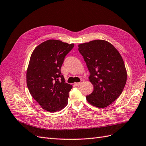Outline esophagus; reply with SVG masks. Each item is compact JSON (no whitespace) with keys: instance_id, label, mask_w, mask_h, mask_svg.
I'll list each match as a JSON object with an SVG mask.
<instances>
[{"instance_id":"obj_1","label":"esophagus","mask_w":146,"mask_h":146,"mask_svg":"<svg viewBox=\"0 0 146 146\" xmlns=\"http://www.w3.org/2000/svg\"><path fill=\"white\" fill-rule=\"evenodd\" d=\"M83 83V80H82L81 81H80V82H78V83H74V85H76V86H79V85H82V84Z\"/></svg>"}]
</instances>
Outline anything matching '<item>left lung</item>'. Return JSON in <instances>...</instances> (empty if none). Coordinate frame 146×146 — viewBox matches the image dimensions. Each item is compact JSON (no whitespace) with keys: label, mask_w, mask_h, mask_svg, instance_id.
<instances>
[{"label":"left lung","mask_w":146,"mask_h":146,"mask_svg":"<svg viewBox=\"0 0 146 146\" xmlns=\"http://www.w3.org/2000/svg\"><path fill=\"white\" fill-rule=\"evenodd\" d=\"M90 76L94 91L86 96L87 101L98 108H105L115 100L123 91L127 72L122 56L111 44L94 40L78 45Z\"/></svg>","instance_id":"8db88e82"}]
</instances>
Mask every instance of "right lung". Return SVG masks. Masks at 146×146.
I'll list each match as a JSON object with an SVG mask.
<instances>
[{
  "mask_svg": "<svg viewBox=\"0 0 146 146\" xmlns=\"http://www.w3.org/2000/svg\"><path fill=\"white\" fill-rule=\"evenodd\" d=\"M74 44L49 39L35 48L27 70V85L30 94L44 109L60 111L68 104L72 86L66 83L61 72L65 56Z\"/></svg>",
  "mask_w": 146,
  "mask_h": 146,
  "instance_id": "1",
  "label": "right lung"
}]
</instances>
